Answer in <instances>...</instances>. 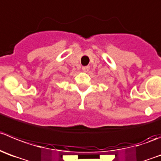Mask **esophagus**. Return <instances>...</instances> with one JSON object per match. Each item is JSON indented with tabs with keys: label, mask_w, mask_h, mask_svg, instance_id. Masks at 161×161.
<instances>
[{
	"label": "esophagus",
	"mask_w": 161,
	"mask_h": 161,
	"mask_svg": "<svg viewBox=\"0 0 161 161\" xmlns=\"http://www.w3.org/2000/svg\"><path fill=\"white\" fill-rule=\"evenodd\" d=\"M82 71L83 72H87L88 70H90V67H88V66H86V67H82Z\"/></svg>",
	"instance_id": "obj_1"
}]
</instances>
